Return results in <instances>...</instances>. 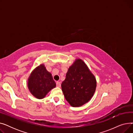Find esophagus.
<instances>
[{
  "instance_id": "obj_1",
  "label": "esophagus",
  "mask_w": 133,
  "mask_h": 133,
  "mask_svg": "<svg viewBox=\"0 0 133 133\" xmlns=\"http://www.w3.org/2000/svg\"><path fill=\"white\" fill-rule=\"evenodd\" d=\"M56 85H57V87H61V84H60V82H57V83H56Z\"/></svg>"
}]
</instances>
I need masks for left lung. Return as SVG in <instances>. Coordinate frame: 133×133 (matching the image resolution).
<instances>
[{
    "instance_id": "left-lung-1",
    "label": "left lung",
    "mask_w": 133,
    "mask_h": 133,
    "mask_svg": "<svg viewBox=\"0 0 133 133\" xmlns=\"http://www.w3.org/2000/svg\"><path fill=\"white\" fill-rule=\"evenodd\" d=\"M94 74L81 59H76L69 67L61 88L66 100L73 107H80L92 99L96 90Z\"/></svg>"
}]
</instances>
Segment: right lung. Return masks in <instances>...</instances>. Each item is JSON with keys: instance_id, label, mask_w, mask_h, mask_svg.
I'll return each mask as SVG.
<instances>
[{"instance_id": "obj_1", "label": "right lung", "mask_w": 133, "mask_h": 133, "mask_svg": "<svg viewBox=\"0 0 133 133\" xmlns=\"http://www.w3.org/2000/svg\"><path fill=\"white\" fill-rule=\"evenodd\" d=\"M27 86L31 94L38 99L44 98L56 87L52 74L42 64L33 69L27 80Z\"/></svg>"}]
</instances>
